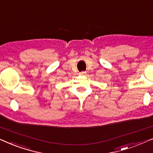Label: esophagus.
<instances>
[{"instance_id":"obj_1","label":"esophagus","mask_w":153,"mask_h":153,"mask_svg":"<svg viewBox=\"0 0 153 153\" xmlns=\"http://www.w3.org/2000/svg\"><path fill=\"white\" fill-rule=\"evenodd\" d=\"M87 74V73L85 72V71H82V72H80V75H85Z\"/></svg>"}]
</instances>
